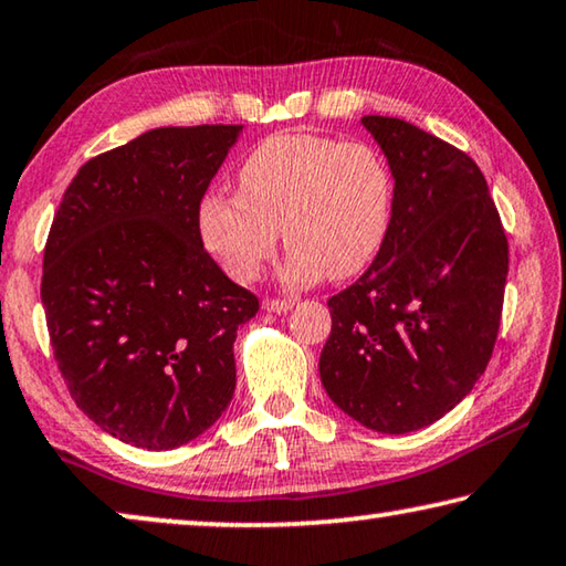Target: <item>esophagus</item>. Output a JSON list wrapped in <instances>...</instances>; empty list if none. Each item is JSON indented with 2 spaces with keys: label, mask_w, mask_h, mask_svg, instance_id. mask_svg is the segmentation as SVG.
Here are the masks:
<instances>
[{
  "label": "esophagus",
  "mask_w": 566,
  "mask_h": 566,
  "mask_svg": "<svg viewBox=\"0 0 566 566\" xmlns=\"http://www.w3.org/2000/svg\"><path fill=\"white\" fill-rule=\"evenodd\" d=\"M293 306V298H265L263 308L273 311V313H285Z\"/></svg>",
  "instance_id": "esophagus-1"
}]
</instances>
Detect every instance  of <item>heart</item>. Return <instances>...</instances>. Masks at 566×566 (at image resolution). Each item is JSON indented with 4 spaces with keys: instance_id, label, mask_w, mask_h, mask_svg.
Here are the masks:
<instances>
[{
    "instance_id": "b5f03b06",
    "label": "heart",
    "mask_w": 566,
    "mask_h": 566,
    "mask_svg": "<svg viewBox=\"0 0 566 566\" xmlns=\"http://www.w3.org/2000/svg\"><path fill=\"white\" fill-rule=\"evenodd\" d=\"M238 192L199 202V234L222 271L253 283L277 250H291L285 275L306 283L346 281L385 245L395 185L367 144L293 132L265 138L242 161Z\"/></svg>"
}]
</instances>
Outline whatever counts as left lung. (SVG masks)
Instances as JSON below:
<instances>
[{
    "label": "left lung",
    "mask_w": 566,
    "mask_h": 566,
    "mask_svg": "<svg viewBox=\"0 0 566 566\" xmlns=\"http://www.w3.org/2000/svg\"><path fill=\"white\" fill-rule=\"evenodd\" d=\"M361 124L392 169V222L359 281L328 298L332 334L318 371L356 422L402 434L453 410L489 367L509 240L465 151L402 118Z\"/></svg>",
    "instance_id": "1"
}]
</instances>
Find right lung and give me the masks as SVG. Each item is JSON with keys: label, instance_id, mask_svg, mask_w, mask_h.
I'll return each instance as SVG.
<instances>
[{"label": "right lung", "instance_id": "1", "mask_svg": "<svg viewBox=\"0 0 566 566\" xmlns=\"http://www.w3.org/2000/svg\"><path fill=\"white\" fill-rule=\"evenodd\" d=\"M240 128H154L93 156L52 220L40 295L57 369L136 448L195 440L234 392L232 344L260 301L205 250L199 202Z\"/></svg>", "mask_w": 566, "mask_h": 566}]
</instances>
